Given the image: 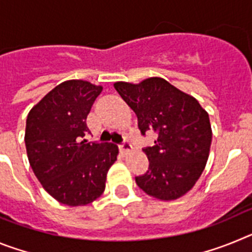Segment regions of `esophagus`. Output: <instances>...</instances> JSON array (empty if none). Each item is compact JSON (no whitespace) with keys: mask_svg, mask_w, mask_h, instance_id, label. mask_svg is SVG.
<instances>
[{"mask_svg":"<svg viewBox=\"0 0 252 252\" xmlns=\"http://www.w3.org/2000/svg\"><path fill=\"white\" fill-rule=\"evenodd\" d=\"M131 150H132V146H131V144L127 141V140H125L124 144L120 145V153H121L122 155H127Z\"/></svg>","mask_w":252,"mask_h":252,"instance_id":"1","label":"esophagus"}]
</instances>
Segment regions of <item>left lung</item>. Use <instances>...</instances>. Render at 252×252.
I'll use <instances>...</instances> for the list:
<instances>
[{"label":"left lung","mask_w":252,"mask_h":252,"mask_svg":"<svg viewBox=\"0 0 252 252\" xmlns=\"http://www.w3.org/2000/svg\"><path fill=\"white\" fill-rule=\"evenodd\" d=\"M136 113L142 135L155 131V145L146 148L149 170L136 184L150 197L174 201L194 187L206 168L212 142L208 112L193 95L178 90L164 78L140 83L113 84Z\"/></svg>","instance_id":"obj_1"}]
</instances>
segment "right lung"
<instances>
[{"label":"right lung","instance_id":"right-lung-1","mask_svg":"<svg viewBox=\"0 0 252 252\" xmlns=\"http://www.w3.org/2000/svg\"><path fill=\"white\" fill-rule=\"evenodd\" d=\"M103 87L82 79L58 84L30 110L25 145L43 188L60 203L86 206L101 197L107 171L117 160L115 144L82 140L86 120Z\"/></svg>","mask_w":252,"mask_h":252}]
</instances>
